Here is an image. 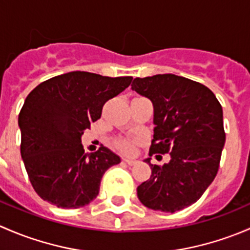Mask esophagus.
I'll list each match as a JSON object with an SVG mask.
<instances>
[{
  "mask_svg": "<svg viewBox=\"0 0 250 250\" xmlns=\"http://www.w3.org/2000/svg\"><path fill=\"white\" fill-rule=\"evenodd\" d=\"M123 161H125V162L127 163V165H129V166H133V165H135V163H137V161L133 160V158H125Z\"/></svg>",
  "mask_w": 250,
  "mask_h": 250,
  "instance_id": "34e87169",
  "label": "esophagus"
}]
</instances>
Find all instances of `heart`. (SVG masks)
<instances>
[{"mask_svg": "<svg viewBox=\"0 0 250 250\" xmlns=\"http://www.w3.org/2000/svg\"><path fill=\"white\" fill-rule=\"evenodd\" d=\"M137 143V139H129V138H121L116 140V146L120 147L125 152H130L134 147V144Z\"/></svg>", "mask_w": 250, "mask_h": 250, "instance_id": "obj_1", "label": "heart"}]
</instances>
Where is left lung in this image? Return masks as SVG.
<instances>
[{
	"mask_svg": "<svg viewBox=\"0 0 250 250\" xmlns=\"http://www.w3.org/2000/svg\"><path fill=\"white\" fill-rule=\"evenodd\" d=\"M130 87L153 105L148 155L170 157L163 166L146 158L151 176L138 186V198L153 210H181L200 200L218 173L225 145L223 107L208 87L173 74L137 77Z\"/></svg>",
	"mask_w": 250,
	"mask_h": 250,
	"instance_id": "1",
	"label": "left lung"
}]
</instances>
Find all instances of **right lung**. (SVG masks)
Instances as JSON below:
<instances>
[{"mask_svg": "<svg viewBox=\"0 0 250 250\" xmlns=\"http://www.w3.org/2000/svg\"><path fill=\"white\" fill-rule=\"evenodd\" d=\"M130 82V76L72 71L40 83L27 95L18 118L20 153L42 200L76 209L97 198L103 175L121 158L105 146L84 153L81 137Z\"/></svg>", "mask_w": 250, "mask_h": 250, "instance_id": "add662e5", "label": "right lung"}]
</instances>
